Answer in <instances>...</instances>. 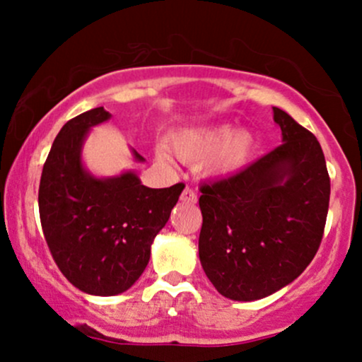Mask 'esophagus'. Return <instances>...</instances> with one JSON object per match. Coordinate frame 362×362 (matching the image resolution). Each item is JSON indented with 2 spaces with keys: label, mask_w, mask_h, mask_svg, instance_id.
Masks as SVG:
<instances>
[{
  "label": "esophagus",
  "mask_w": 362,
  "mask_h": 362,
  "mask_svg": "<svg viewBox=\"0 0 362 362\" xmlns=\"http://www.w3.org/2000/svg\"><path fill=\"white\" fill-rule=\"evenodd\" d=\"M180 201L185 202V204H194V202L197 201V195H195V192L190 187H185L184 192L180 195Z\"/></svg>",
  "instance_id": "34e87169"
}]
</instances>
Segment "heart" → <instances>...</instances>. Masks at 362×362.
<instances>
[{
  "label": "heart",
  "instance_id": "1",
  "mask_svg": "<svg viewBox=\"0 0 362 362\" xmlns=\"http://www.w3.org/2000/svg\"><path fill=\"white\" fill-rule=\"evenodd\" d=\"M173 155L187 165L204 163L209 178H230L248 167L257 149V139L247 129L235 131L231 126L185 129L170 141ZM160 160H170L168 149L156 148Z\"/></svg>",
  "mask_w": 362,
  "mask_h": 362
}]
</instances>
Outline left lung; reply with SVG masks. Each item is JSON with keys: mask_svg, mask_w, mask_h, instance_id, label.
I'll return each mask as SVG.
<instances>
[{"mask_svg": "<svg viewBox=\"0 0 362 362\" xmlns=\"http://www.w3.org/2000/svg\"><path fill=\"white\" fill-rule=\"evenodd\" d=\"M282 144L236 175L202 185L199 259L219 294L255 301L296 279L325 228L330 178L313 134L272 107Z\"/></svg>", "mask_w": 362, "mask_h": 362, "instance_id": "left-lung-1", "label": "left lung"}]
</instances>
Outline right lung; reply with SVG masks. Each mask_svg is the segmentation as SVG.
Masks as SVG:
<instances>
[{
    "mask_svg": "<svg viewBox=\"0 0 362 362\" xmlns=\"http://www.w3.org/2000/svg\"><path fill=\"white\" fill-rule=\"evenodd\" d=\"M103 107L62 126L44 163L39 213L52 259L74 288L115 296L139 279L151 243L180 197L184 184L149 189L134 172L95 177L83 165L91 127L109 120ZM136 161H144L132 149Z\"/></svg>",
    "mask_w": 362,
    "mask_h": 362,
    "instance_id": "obj_1",
    "label": "right lung"
}]
</instances>
